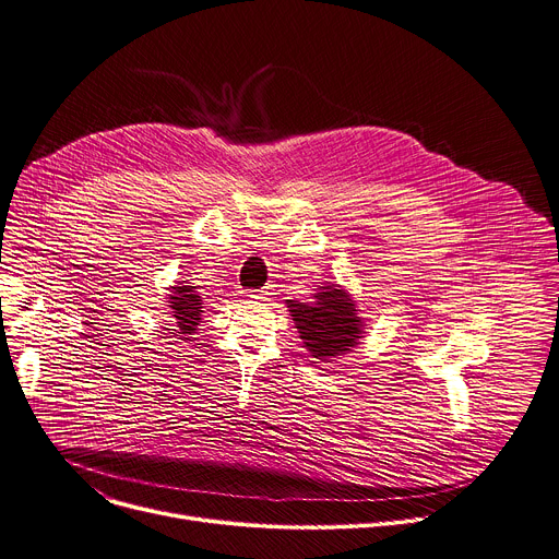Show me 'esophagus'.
Instances as JSON below:
<instances>
[{"instance_id": "obj_1", "label": "esophagus", "mask_w": 559, "mask_h": 559, "mask_svg": "<svg viewBox=\"0 0 559 559\" xmlns=\"http://www.w3.org/2000/svg\"><path fill=\"white\" fill-rule=\"evenodd\" d=\"M265 294H267V289H259V292H251L249 296L251 298H265Z\"/></svg>"}]
</instances>
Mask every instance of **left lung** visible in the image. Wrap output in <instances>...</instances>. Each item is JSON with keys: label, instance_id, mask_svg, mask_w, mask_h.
<instances>
[{"label": "left lung", "instance_id": "1", "mask_svg": "<svg viewBox=\"0 0 559 559\" xmlns=\"http://www.w3.org/2000/svg\"><path fill=\"white\" fill-rule=\"evenodd\" d=\"M292 321L314 359L330 364L338 354L352 352L361 338L364 321L354 300L338 285H328L314 294L312 302L287 300Z\"/></svg>", "mask_w": 559, "mask_h": 559}]
</instances>
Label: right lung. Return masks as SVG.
I'll use <instances>...</instances> for the list:
<instances>
[{
    "label": "right lung",
    "mask_w": 559,
    "mask_h": 559,
    "mask_svg": "<svg viewBox=\"0 0 559 559\" xmlns=\"http://www.w3.org/2000/svg\"><path fill=\"white\" fill-rule=\"evenodd\" d=\"M167 302H169V310H171V319L176 323L174 334L185 341L200 325L202 298L198 296L193 285L178 283L176 287H171V294H169Z\"/></svg>",
    "instance_id": "obj_1"
}]
</instances>
